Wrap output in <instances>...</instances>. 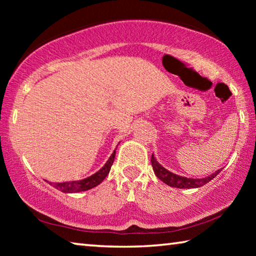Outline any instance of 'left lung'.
Masks as SVG:
<instances>
[{
	"instance_id": "8db88e82",
	"label": "left lung",
	"mask_w": 256,
	"mask_h": 256,
	"mask_svg": "<svg viewBox=\"0 0 256 256\" xmlns=\"http://www.w3.org/2000/svg\"><path fill=\"white\" fill-rule=\"evenodd\" d=\"M151 164H152L156 176H157L160 180H162L164 184L172 186V188H200V186L209 183L211 180H214V177L222 172L220 170H218L212 175L206 177V178H196V180L188 178V177L172 174V172H170V170H167L166 168H164L162 164L156 160V158L154 157V154L151 156Z\"/></svg>"
}]
</instances>
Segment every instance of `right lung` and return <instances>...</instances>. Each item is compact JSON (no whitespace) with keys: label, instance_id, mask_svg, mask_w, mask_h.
I'll use <instances>...</instances> for the list:
<instances>
[{"label":"right lung","instance_id":"add662e5","mask_svg":"<svg viewBox=\"0 0 256 256\" xmlns=\"http://www.w3.org/2000/svg\"><path fill=\"white\" fill-rule=\"evenodd\" d=\"M115 150L114 152L112 154L110 159L107 160L105 166H104L100 170H98L96 174H94L90 177H86V178L81 180L66 182V183H55L53 184V186L55 188L62 190L64 193H76V192H82V190H86L94 188V186L100 184L106 178L108 172H110L112 164L114 162V159H115V154H116ZM50 184L52 185V183Z\"/></svg>","mask_w":256,"mask_h":256}]
</instances>
